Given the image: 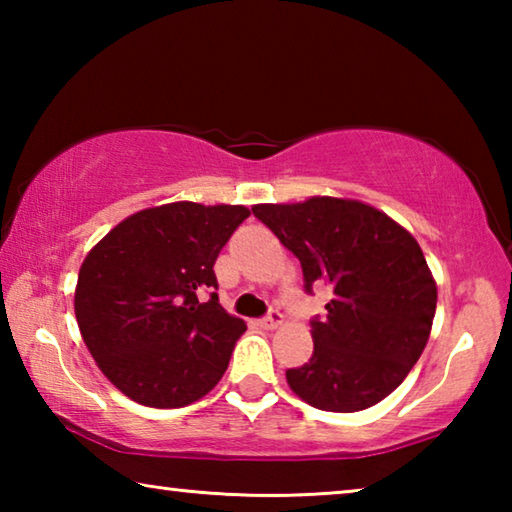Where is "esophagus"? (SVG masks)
I'll return each mask as SVG.
<instances>
[{"instance_id": "1", "label": "esophagus", "mask_w": 512, "mask_h": 512, "mask_svg": "<svg viewBox=\"0 0 512 512\" xmlns=\"http://www.w3.org/2000/svg\"><path fill=\"white\" fill-rule=\"evenodd\" d=\"M282 323H284V316L277 309H271L262 320H259V325L266 327V329H275V327H280Z\"/></svg>"}]
</instances>
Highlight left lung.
<instances>
[{
	"instance_id": "obj_1",
	"label": "left lung",
	"mask_w": 512,
	"mask_h": 512,
	"mask_svg": "<svg viewBox=\"0 0 512 512\" xmlns=\"http://www.w3.org/2000/svg\"><path fill=\"white\" fill-rule=\"evenodd\" d=\"M253 214L300 259L305 289L332 284L311 320L314 354L287 370L291 391L320 411L354 413L391 395L429 341L436 280L422 248L391 216L350 198L255 205Z\"/></svg>"
}]
</instances>
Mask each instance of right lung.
<instances>
[{"instance_id": "1", "label": "right lung", "mask_w": 512, "mask_h": 512, "mask_svg": "<svg viewBox=\"0 0 512 512\" xmlns=\"http://www.w3.org/2000/svg\"><path fill=\"white\" fill-rule=\"evenodd\" d=\"M248 216L244 205L149 207L83 259L76 323L99 370L133 402L180 409L219 384L246 323L219 305L214 262ZM203 290L213 291L205 303Z\"/></svg>"}]
</instances>
